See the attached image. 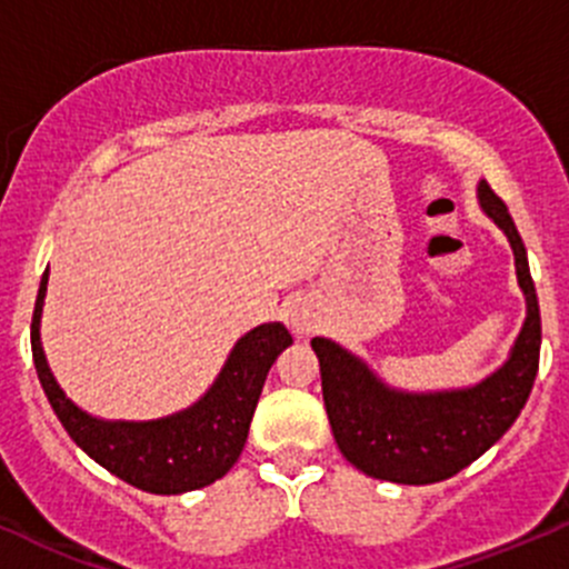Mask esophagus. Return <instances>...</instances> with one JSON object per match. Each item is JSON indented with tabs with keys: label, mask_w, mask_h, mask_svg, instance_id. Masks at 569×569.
<instances>
[{
	"label": "esophagus",
	"mask_w": 569,
	"mask_h": 569,
	"mask_svg": "<svg viewBox=\"0 0 569 569\" xmlns=\"http://www.w3.org/2000/svg\"><path fill=\"white\" fill-rule=\"evenodd\" d=\"M287 320H290V328H292V333H296V337H307V333L315 328V312H312V307H309L307 301L292 303Z\"/></svg>",
	"instance_id": "1"
}]
</instances>
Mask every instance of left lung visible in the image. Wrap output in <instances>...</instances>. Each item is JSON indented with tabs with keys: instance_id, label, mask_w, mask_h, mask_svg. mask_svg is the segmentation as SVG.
I'll list each match as a JSON object with an SVG mask.
<instances>
[{
	"instance_id": "1",
	"label": "left lung",
	"mask_w": 569,
	"mask_h": 569,
	"mask_svg": "<svg viewBox=\"0 0 569 569\" xmlns=\"http://www.w3.org/2000/svg\"><path fill=\"white\" fill-rule=\"evenodd\" d=\"M477 199L512 246L518 287L526 298V320L499 370L460 389L408 391L386 383L365 359L333 339H312L333 441L345 460L367 477L397 485L443 482L488 452L531 395L542 337L529 257L507 204L488 180L477 183Z\"/></svg>"
}]
</instances>
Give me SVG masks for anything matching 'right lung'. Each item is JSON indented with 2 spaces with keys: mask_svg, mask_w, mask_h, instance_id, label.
<instances>
[{
  "mask_svg": "<svg viewBox=\"0 0 569 569\" xmlns=\"http://www.w3.org/2000/svg\"><path fill=\"white\" fill-rule=\"evenodd\" d=\"M46 290L49 268L40 279L32 315L34 370L57 419L81 452L90 455L98 466L120 477L122 482L156 496L199 490L236 466L268 370L277 356L292 345L290 331L282 323H262L246 331L232 345L210 389L183 411L148 421L98 419L70 400L46 361L40 342Z\"/></svg>",
  "mask_w": 569,
  "mask_h": 569,
  "instance_id": "1",
  "label": "right lung"
}]
</instances>
